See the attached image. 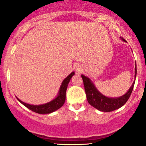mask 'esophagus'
<instances>
[{
	"instance_id": "obj_1",
	"label": "esophagus",
	"mask_w": 146,
	"mask_h": 146,
	"mask_svg": "<svg viewBox=\"0 0 146 146\" xmlns=\"http://www.w3.org/2000/svg\"><path fill=\"white\" fill-rule=\"evenodd\" d=\"M76 71L78 73H80L82 71V67L80 66H77L76 67Z\"/></svg>"
}]
</instances>
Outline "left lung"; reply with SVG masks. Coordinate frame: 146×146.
I'll return each mask as SVG.
<instances>
[{
  "label": "left lung",
  "mask_w": 146,
  "mask_h": 146,
  "mask_svg": "<svg viewBox=\"0 0 146 146\" xmlns=\"http://www.w3.org/2000/svg\"><path fill=\"white\" fill-rule=\"evenodd\" d=\"M121 40L125 42V40L123 38H121ZM135 66H135V78H136L137 65H135ZM81 76L83 80L84 86L88 102L92 106L102 112H111L123 106L130 98L135 82V81H134L132 86L130 87V89L128 90V92L125 94L121 97H119V98H110L106 97L104 95H102L101 93H100L89 78L84 75H82Z\"/></svg>",
  "instance_id": "obj_1"
}]
</instances>
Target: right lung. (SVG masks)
Returning <instances> with one entry per match:
<instances>
[{
	"mask_svg": "<svg viewBox=\"0 0 146 146\" xmlns=\"http://www.w3.org/2000/svg\"><path fill=\"white\" fill-rule=\"evenodd\" d=\"M74 75V72H72L71 74L68 75L63 80L61 86H60L58 96L50 102H48V103L41 105H31L22 102L18 98H17L18 100L21 102L22 104H23L27 108H29V110H32V111L35 112L36 113L49 114L51 113H53V112L56 111V110L59 109L60 108H61L64 104L65 100H66V89H67L68 84L69 83L71 78Z\"/></svg>",
	"mask_w": 146,
	"mask_h": 146,
	"instance_id": "add662e5",
	"label": "right lung"
}]
</instances>
